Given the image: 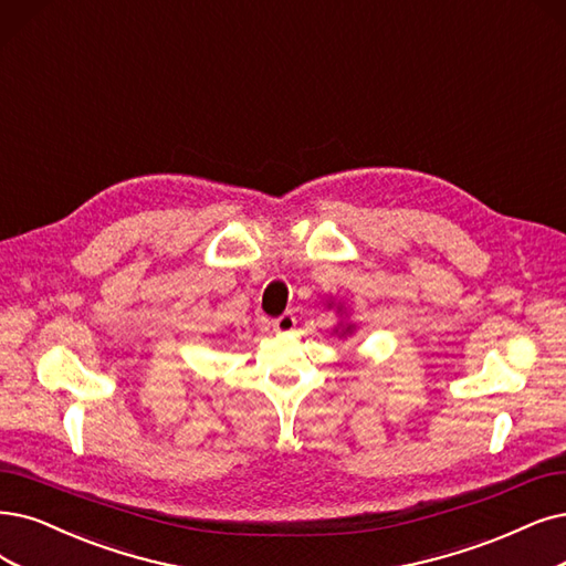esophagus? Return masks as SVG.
I'll list each match as a JSON object with an SVG mask.
<instances>
[{
  "label": "esophagus",
  "mask_w": 566,
  "mask_h": 566,
  "mask_svg": "<svg viewBox=\"0 0 566 566\" xmlns=\"http://www.w3.org/2000/svg\"><path fill=\"white\" fill-rule=\"evenodd\" d=\"M294 326H296L294 312H284V315H280L277 319H272V328H275L277 333H289V331H294Z\"/></svg>",
  "instance_id": "obj_1"
}]
</instances>
